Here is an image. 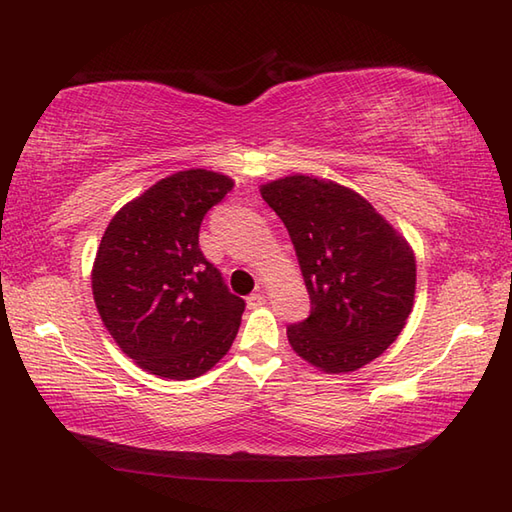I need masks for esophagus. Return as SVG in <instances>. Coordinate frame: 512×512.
Instances as JSON below:
<instances>
[{
  "instance_id": "obj_1",
  "label": "esophagus",
  "mask_w": 512,
  "mask_h": 512,
  "mask_svg": "<svg viewBox=\"0 0 512 512\" xmlns=\"http://www.w3.org/2000/svg\"><path fill=\"white\" fill-rule=\"evenodd\" d=\"M264 301H266L264 292H253V295H248V297H246L248 308H259V306H264Z\"/></svg>"
}]
</instances>
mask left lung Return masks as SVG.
<instances>
[{
  "label": "left lung",
  "instance_id": "obj_1",
  "mask_svg": "<svg viewBox=\"0 0 512 512\" xmlns=\"http://www.w3.org/2000/svg\"><path fill=\"white\" fill-rule=\"evenodd\" d=\"M295 244L310 317L288 325L303 361L325 374L372 363L405 328L416 295L409 242L363 195L314 176L262 184Z\"/></svg>",
  "mask_w": 512,
  "mask_h": 512
}]
</instances>
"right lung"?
Segmentation results:
<instances>
[{
    "label": "right lung",
    "instance_id": "1",
    "mask_svg": "<svg viewBox=\"0 0 512 512\" xmlns=\"http://www.w3.org/2000/svg\"><path fill=\"white\" fill-rule=\"evenodd\" d=\"M233 187L215 171L171 173L105 228L92 266L96 310L149 374L198 378L231 350L246 303L206 262L198 237L206 211Z\"/></svg>",
    "mask_w": 512,
    "mask_h": 512
}]
</instances>
